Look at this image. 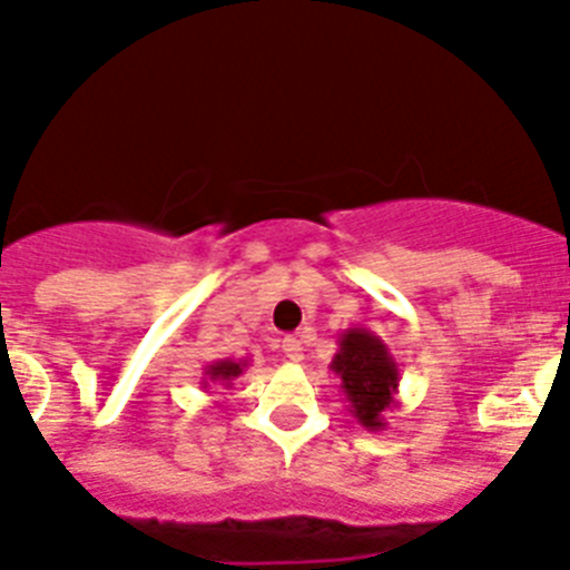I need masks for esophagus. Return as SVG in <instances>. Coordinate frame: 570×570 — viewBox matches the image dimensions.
Masks as SVG:
<instances>
[{
  "label": "esophagus",
  "mask_w": 570,
  "mask_h": 570,
  "mask_svg": "<svg viewBox=\"0 0 570 570\" xmlns=\"http://www.w3.org/2000/svg\"><path fill=\"white\" fill-rule=\"evenodd\" d=\"M282 351H285V356H288L291 362L305 360V354H302V342L296 340V336H285V340H282Z\"/></svg>",
  "instance_id": "obj_1"
}]
</instances>
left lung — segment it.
<instances>
[{"label": "left lung", "mask_w": 570, "mask_h": 570, "mask_svg": "<svg viewBox=\"0 0 570 570\" xmlns=\"http://www.w3.org/2000/svg\"><path fill=\"white\" fill-rule=\"evenodd\" d=\"M331 371L340 376L351 416L365 431H385V411L396 407L400 394V367L385 342L367 328L342 331Z\"/></svg>", "instance_id": "8db88e82"}]
</instances>
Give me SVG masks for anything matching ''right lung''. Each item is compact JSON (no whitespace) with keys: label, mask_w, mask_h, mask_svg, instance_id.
<instances>
[{"label":"right lung","mask_w":570,"mask_h":570,"mask_svg":"<svg viewBox=\"0 0 570 570\" xmlns=\"http://www.w3.org/2000/svg\"><path fill=\"white\" fill-rule=\"evenodd\" d=\"M245 367H248V360H230V356L228 360H216V362H210V365H205L203 382H199V385H203L205 391H208L210 385L230 387L234 385L236 376H239Z\"/></svg>","instance_id":"right-lung-1"}]
</instances>
